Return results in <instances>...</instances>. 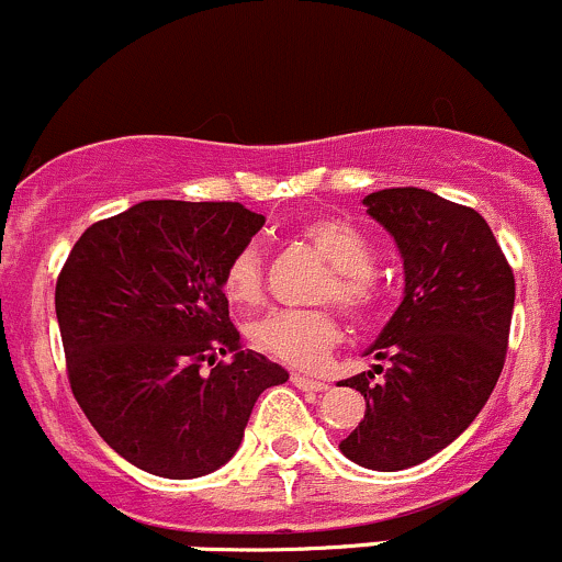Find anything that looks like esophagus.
Returning <instances> with one entry per match:
<instances>
[{
  "label": "esophagus",
  "instance_id": "1",
  "mask_svg": "<svg viewBox=\"0 0 562 562\" xmlns=\"http://www.w3.org/2000/svg\"><path fill=\"white\" fill-rule=\"evenodd\" d=\"M292 383L297 385L300 391H327V383H322V380L316 378L300 375V372H292Z\"/></svg>",
  "mask_w": 562,
  "mask_h": 562
}]
</instances>
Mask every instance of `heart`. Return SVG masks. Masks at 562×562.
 <instances>
[{"label":"heart","instance_id":"1","mask_svg":"<svg viewBox=\"0 0 562 562\" xmlns=\"http://www.w3.org/2000/svg\"><path fill=\"white\" fill-rule=\"evenodd\" d=\"M307 244L331 265L318 289V300H331L351 318H370L383 300V283L375 273V244L361 227L340 216H316L300 227ZM265 259L257 244L240 246L225 265L222 289L235 305H257L262 300ZM251 342L262 353L289 367L311 370L327 359L340 342V318L329 307H283L257 318L249 329Z\"/></svg>","mask_w":562,"mask_h":562}]
</instances>
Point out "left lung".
<instances>
[{
  "label": "left lung",
  "mask_w": 562,
  "mask_h": 562,
  "mask_svg": "<svg viewBox=\"0 0 562 562\" xmlns=\"http://www.w3.org/2000/svg\"><path fill=\"white\" fill-rule=\"evenodd\" d=\"M400 246L404 300L370 351L372 372L342 380L361 391L364 420L340 442L353 463L400 472L424 463L485 407L509 346L515 273L474 209L418 187L364 198Z\"/></svg>",
  "instance_id": "left-lung-1"
}]
</instances>
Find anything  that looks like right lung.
<instances>
[{"label": "right lung", "instance_id": "obj_1", "mask_svg": "<svg viewBox=\"0 0 562 562\" xmlns=\"http://www.w3.org/2000/svg\"><path fill=\"white\" fill-rule=\"evenodd\" d=\"M262 225L233 201H144L90 225L66 257L56 316L71 394L144 472L192 480L220 469L257 396L289 380L244 351L222 289L225 265Z\"/></svg>", "mask_w": 562, "mask_h": 562}]
</instances>
